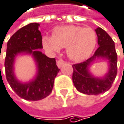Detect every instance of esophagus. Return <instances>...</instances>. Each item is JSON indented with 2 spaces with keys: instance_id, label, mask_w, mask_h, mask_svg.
Returning <instances> with one entry per match:
<instances>
[{
  "instance_id": "obj_1",
  "label": "esophagus",
  "mask_w": 124,
  "mask_h": 124,
  "mask_svg": "<svg viewBox=\"0 0 124 124\" xmlns=\"http://www.w3.org/2000/svg\"><path fill=\"white\" fill-rule=\"evenodd\" d=\"M63 64H64V61L63 60H58V61H57V66H58V68H61Z\"/></svg>"
}]
</instances>
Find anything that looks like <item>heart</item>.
<instances>
[{
	"mask_svg": "<svg viewBox=\"0 0 124 124\" xmlns=\"http://www.w3.org/2000/svg\"><path fill=\"white\" fill-rule=\"evenodd\" d=\"M42 44L46 50L58 53L66 47L68 57L74 61L88 58L96 44V32L91 28L78 25L58 26L53 30V36H44Z\"/></svg>",
	"mask_w": 124,
	"mask_h": 124,
	"instance_id": "1",
	"label": "heart"
}]
</instances>
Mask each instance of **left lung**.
<instances>
[{"label":"left lung","mask_w":124,"mask_h":124,"mask_svg":"<svg viewBox=\"0 0 124 124\" xmlns=\"http://www.w3.org/2000/svg\"><path fill=\"white\" fill-rule=\"evenodd\" d=\"M95 31L98 38V49L85 61L72 66V80L75 88L87 95H98L108 91L117 74V54L114 41L102 28H97ZM96 59H102L108 63V71L103 77H96L90 72V66Z\"/></svg>","instance_id":"1"}]
</instances>
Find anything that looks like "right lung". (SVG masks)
Returning <instances> with one entry per match:
<instances>
[{
	"label": "right lung",
	"mask_w": 124,
	"mask_h": 124,
	"mask_svg": "<svg viewBox=\"0 0 124 124\" xmlns=\"http://www.w3.org/2000/svg\"><path fill=\"white\" fill-rule=\"evenodd\" d=\"M39 27V23H33L15 33L7 43L5 59L6 80L11 88L20 97L29 101L41 100L49 96L60 71L55 58H48L39 50L43 47ZM20 54L31 55L37 66L36 75L28 82L20 81L14 73L15 61Z\"/></svg>",
	"instance_id": "obj_1"
}]
</instances>
